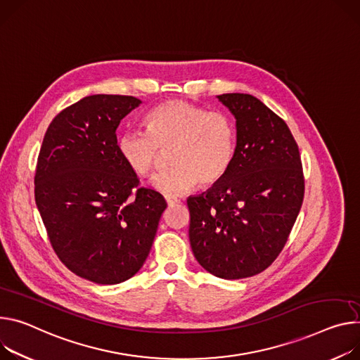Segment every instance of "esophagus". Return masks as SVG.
<instances>
[{"mask_svg": "<svg viewBox=\"0 0 360 360\" xmlns=\"http://www.w3.org/2000/svg\"><path fill=\"white\" fill-rule=\"evenodd\" d=\"M165 200H167V204H168L169 207H172V205H175V204L179 202V200H178L176 197H165Z\"/></svg>", "mask_w": 360, "mask_h": 360, "instance_id": "1", "label": "esophagus"}]
</instances>
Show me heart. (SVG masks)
Instances as JSON below:
<instances>
[{
    "mask_svg": "<svg viewBox=\"0 0 360 360\" xmlns=\"http://www.w3.org/2000/svg\"><path fill=\"white\" fill-rule=\"evenodd\" d=\"M146 132H124L117 152L138 176H149L158 167L160 150L169 152L172 167L155 175L150 185L167 197H178L200 182L218 184L230 171L237 149L233 117L221 110H207L185 101L156 106L145 119Z\"/></svg>",
    "mask_w": 360,
    "mask_h": 360,
    "instance_id": "heart-1",
    "label": "heart"
}]
</instances>
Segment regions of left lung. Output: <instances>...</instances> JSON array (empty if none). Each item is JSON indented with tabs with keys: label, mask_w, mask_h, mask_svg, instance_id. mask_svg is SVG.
I'll return each mask as SVG.
<instances>
[{
	"label": "left lung",
	"mask_w": 360,
	"mask_h": 360,
	"mask_svg": "<svg viewBox=\"0 0 360 360\" xmlns=\"http://www.w3.org/2000/svg\"><path fill=\"white\" fill-rule=\"evenodd\" d=\"M218 99L236 117V158L218 184L188 198L189 241L208 273L238 280L264 271L284 248L304 176L299 146L280 116L251 94Z\"/></svg>",
	"instance_id": "left-lung-1"
}]
</instances>
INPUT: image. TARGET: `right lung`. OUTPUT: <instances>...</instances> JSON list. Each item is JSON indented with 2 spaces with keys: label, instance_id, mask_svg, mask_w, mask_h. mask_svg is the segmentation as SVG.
I'll use <instances>...</instances> for the list:
<instances>
[{
  "label": "right lung",
  "instance_id": "1",
  "mask_svg": "<svg viewBox=\"0 0 360 360\" xmlns=\"http://www.w3.org/2000/svg\"><path fill=\"white\" fill-rule=\"evenodd\" d=\"M142 102L93 94L61 110L37 159L34 197L61 263L97 284H117L143 266L167 201L139 186L117 152L116 129Z\"/></svg>",
  "mask_w": 360,
  "mask_h": 360
}]
</instances>
